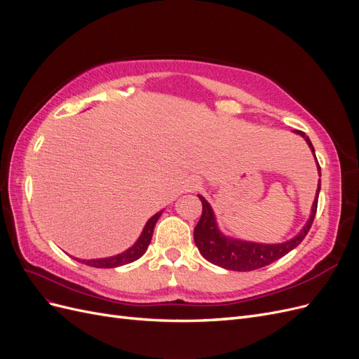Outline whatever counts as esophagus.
<instances>
[{
	"label": "esophagus",
	"mask_w": 359,
	"mask_h": 359,
	"mask_svg": "<svg viewBox=\"0 0 359 359\" xmlns=\"http://www.w3.org/2000/svg\"><path fill=\"white\" fill-rule=\"evenodd\" d=\"M199 187H201V181H199V180H193V181L189 182V190H190V191L198 190Z\"/></svg>",
	"instance_id": "obj_1"
}]
</instances>
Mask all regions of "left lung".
Segmentation results:
<instances>
[{
    "mask_svg": "<svg viewBox=\"0 0 359 359\" xmlns=\"http://www.w3.org/2000/svg\"><path fill=\"white\" fill-rule=\"evenodd\" d=\"M297 133L307 140V144L310 145L311 151L314 153V148L310 142L309 136H306L304 132H299V130ZM318 169L320 172L319 163H318ZM319 190H320V181L318 186L316 198H314V202H313L310 220L306 223V226L302 227V231L295 238H292L290 241H286L283 244H276V245L236 241V240H231V238H226L219 232V229H217L214 212L211 210L210 203L206 202L202 196H199L202 202V215L196 227H194V244L198 245L201 255L208 260V262L217 266H222L231 271H253V269L264 268L269 264L276 262L277 259L287 255L290 250L299 245V243L306 238L313 224L314 215H316V211H318Z\"/></svg>",
    "mask_w": 359,
    "mask_h": 359,
    "instance_id": "8db88e82",
    "label": "left lung"
}]
</instances>
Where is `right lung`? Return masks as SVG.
Segmentation results:
<instances>
[{
    "label": "right lung",
    "instance_id": "obj_1",
    "mask_svg": "<svg viewBox=\"0 0 359 359\" xmlns=\"http://www.w3.org/2000/svg\"><path fill=\"white\" fill-rule=\"evenodd\" d=\"M161 215V212H157L156 215L151 217V219L147 222L144 232L140 233L139 240L135 243L133 247H130L128 250H126L124 253L116 255L114 257H106V259H94V260H79V262L88 265V266H94V268H115V266H121L126 264L133 262V260L139 259L145 253V250L148 248L151 238H153V232H154V226L158 220V217Z\"/></svg>",
    "mask_w": 359,
    "mask_h": 359
}]
</instances>
